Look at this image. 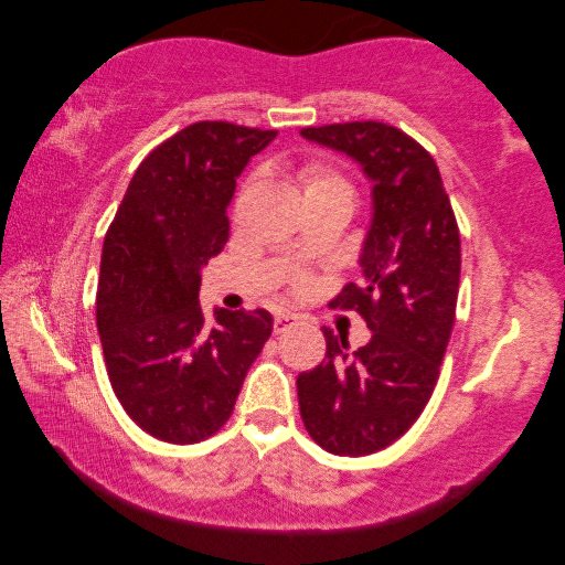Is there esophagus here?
<instances>
[{"mask_svg":"<svg viewBox=\"0 0 565 565\" xmlns=\"http://www.w3.org/2000/svg\"><path fill=\"white\" fill-rule=\"evenodd\" d=\"M298 322H301V318H298L296 313H276V318H274V332L281 334L286 330L296 328Z\"/></svg>","mask_w":565,"mask_h":565,"instance_id":"esophagus-1","label":"esophagus"}]
</instances>
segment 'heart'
I'll return each mask as SVG.
<instances>
[{
  "label": "heart",
  "mask_w": 565,
  "mask_h": 565,
  "mask_svg": "<svg viewBox=\"0 0 565 565\" xmlns=\"http://www.w3.org/2000/svg\"><path fill=\"white\" fill-rule=\"evenodd\" d=\"M301 179H303L306 194H310V191H322V189H347L350 191V186H347V182L340 174H334L332 170H326V167H320V164H308L301 172Z\"/></svg>",
  "instance_id": "obj_1"
}]
</instances>
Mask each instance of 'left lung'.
I'll return each mask as SVG.
<instances>
[{
    "instance_id": "obj_1",
    "label": "left lung",
    "mask_w": 565,
    "mask_h": 565,
    "mask_svg": "<svg viewBox=\"0 0 565 565\" xmlns=\"http://www.w3.org/2000/svg\"><path fill=\"white\" fill-rule=\"evenodd\" d=\"M301 136L352 158L371 182L362 281L330 308H356L374 334L350 352L326 328V359L296 379L308 435L330 454L366 456L403 437L437 386L459 296V225L437 162L403 130L354 121Z\"/></svg>"
}]
</instances>
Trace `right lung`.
Segmentation results:
<instances>
[{"label": "right lung", "instance_id": "add662e5", "mask_svg": "<svg viewBox=\"0 0 565 565\" xmlns=\"http://www.w3.org/2000/svg\"><path fill=\"white\" fill-rule=\"evenodd\" d=\"M276 130L186 126L140 162L104 237L97 328L116 398L148 435L196 444L231 417L269 340V310L199 303L201 267L227 243L235 179Z\"/></svg>", "mask_w": 565, "mask_h": 565}]
</instances>
